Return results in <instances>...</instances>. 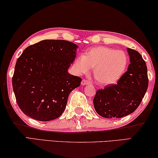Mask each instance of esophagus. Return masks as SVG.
<instances>
[{
  "instance_id": "34e87169",
  "label": "esophagus",
  "mask_w": 158,
  "mask_h": 158,
  "mask_svg": "<svg viewBox=\"0 0 158 158\" xmlns=\"http://www.w3.org/2000/svg\"><path fill=\"white\" fill-rule=\"evenodd\" d=\"M90 82L89 81H87V80H82V82H81V85H88L89 84Z\"/></svg>"
}]
</instances>
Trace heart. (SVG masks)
<instances>
[{
	"label": "heart",
	"instance_id": "heart-1",
	"mask_svg": "<svg viewBox=\"0 0 158 158\" xmlns=\"http://www.w3.org/2000/svg\"><path fill=\"white\" fill-rule=\"evenodd\" d=\"M128 59L123 51L99 46L80 55L73 63L75 71L78 74L87 73L91 69L95 81L101 85L117 82L125 72Z\"/></svg>",
	"mask_w": 158,
	"mask_h": 158
}]
</instances>
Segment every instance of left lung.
<instances>
[{
  "label": "left lung",
  "instance_id": "8db88e82",
  "mask_svg": "<svg viewBox=\"0 0 158 158\" xmlns=\"http://www.w3.org/2000/svg\"><path fill=\"white\" fill-rule=\"evenodd\" d=\"M130 64L117 84L97 90L93 103L95 110L105 118H120L139 107L148 86L146 61L137 51L127 48Z\"/></svg>",
  "mask_w": 158,
  "mask_h": 158
}]
</instances>
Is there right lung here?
Returning <instances> with one entry per match:
<instances>
[{
    "label": "right lung",
    "instance_id": "1",
    "mask_svg": "<svg viewBox=\"0 0 158 158\" xmlns=\"http://www.w3.org/2000/svg\"><path fill=\"white\" fill-rule=\"evenodd\" d=\"M77 48L68 40H44L28 46L17 59L12 87L25 115L45 122L63 113L70 93L82 81L68 73Z\"/></svg>",
    "mask_w": 158,
    "mask_h": 158
}]
</instances>
